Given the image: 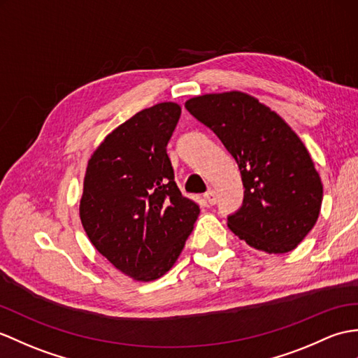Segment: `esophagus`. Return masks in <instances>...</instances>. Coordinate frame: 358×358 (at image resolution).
Returning <instances> with one entry per match:
<instances>
[{"label": "esophagus", "mask_w": 358, "mask_h": 358, "mask_svg": "<svg viewBox=\"0 0 358 358\" xmlns=\"http://www.w3.org/2000/svg\"><path fill=\"white\" fill-rule=\"evenodd\" d=\"M204 199L209 206H213L215 203H217V194H215V190H212V189L207 190V192L204 194Z\"/></svg>", "instance_id": "34e87169"}]
</instances>
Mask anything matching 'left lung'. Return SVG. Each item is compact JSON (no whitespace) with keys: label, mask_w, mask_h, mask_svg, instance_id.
Segmentation results:
<instances>
[{"label":"left lung","mask_w":358,"mask_h":358,"mask_svg":"<svg viewBox=\"0 0 358 358\" xmlns=\"http://www.w3.org/2000/svg\"><path fill=\"white\" fill-rule=\"evenodd\" d=\"M186 110L215 132L238 163L244 186L229 227L265 253H288L319 218L323 186L302 140L279 114L239 91L204 94Z\"/></svg>","instance_id":"8db88e82"}]
</instances>
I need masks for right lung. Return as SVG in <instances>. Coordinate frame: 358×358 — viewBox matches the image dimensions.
I'll list each match as a JSON object with an SVG mask.
<instances>
[{
	"mask_svg": "<svg viewBox=\"0 0 358 358\" xmlns=\"http://www.w3.org/2000/svg\"><path fill=\"white\" fill-rule=\"evenodd\" d=\"M180 115L172 102L146 108L108 134L88 162L82 226L96 250L136 280L172 268L199 215L181 195L166 151Z\"/></svg>",
	"mask_w": 358,
	"mask_h": 358,
	"instance_id": "obj_1",
	"label": "right lung"
}]
</instances>
